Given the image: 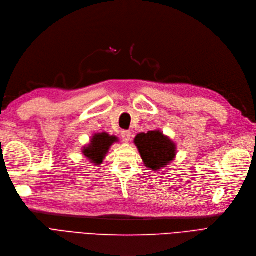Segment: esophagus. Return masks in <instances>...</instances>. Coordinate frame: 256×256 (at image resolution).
<instances>
[{"instance_id":"34e87169","label":"esophagus","mask_w":256,"mask_h":256,"mask_svg":"<svg viewBox=\"0 0 256 256\" xmlns=\"http://www.w3.org/2000/svg\"><path fill=\"white\" fill-rule=\"evenodd\" d=\"M120 136L125 142H128L130 140V136H131V132L128 131V130H122L120 131Z\"/></svg>"}]
</instances>
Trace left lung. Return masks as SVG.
Here are the masks:
<instances>
[{"instance_id":"8db88e82","label":"left lung","mask_w":256,"mask_h":256,"mask_svg":"<svg viewBox=\"0 0 256 256\" xmlns=\"http://www.w3.org/2000/svg\"><path fill=\"white\" fill-rule=\"evenodd\" d=\"M134 144L140 153L146 166L151 170H160L174 160L176 147L160 131L140 133Z\"/></svg>"}]
</instances>
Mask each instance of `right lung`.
<instances>
[{"instance_id":"right-lung-1","label":"right lung","mask_w":256,"mask_h":256,"mask_svg":"<svg viewBox=\"0 0 256 256\" xmlns=\"http://www.w3.org/2000/svg\"><path fill=\"white\" fill-rule=\"evenodd\" d=\"M118 138L116 136H110L107 133L96 134L92 140V144L83 150V154L94 164H102L103 158L106 155L109 147Z\"/></svg>"}]
</instances>
